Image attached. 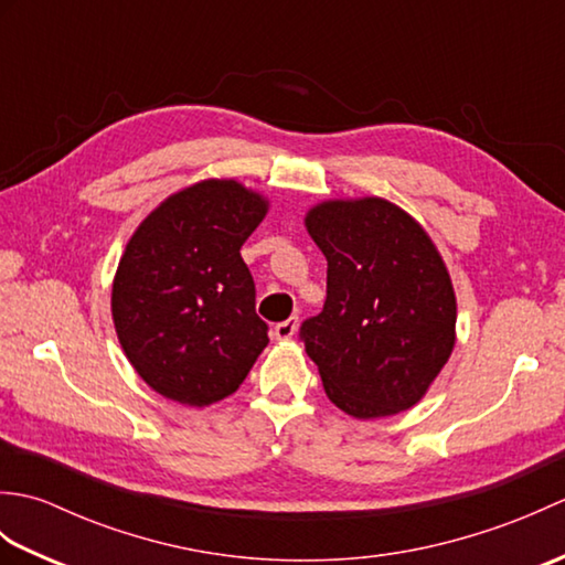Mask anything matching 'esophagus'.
<instances>
[{
  "label": "esophagus",
  "mask_w": 565,
  "mask_h": 565,
  "mask_svg": "<svg viewBox=\"0 0 565 565\" xmlns=\"http://www.w3.org/2000/svg\"><path fill=\"white\" fill-rule=\"evenodd\" d=\"M296 330H298V318L294 316V318L284 320V322H276V326H274V338L276 340H291L294 334H296Z\"/></svg>",
  "instance_id": "34e87169"
}]
</instances>
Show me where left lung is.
Listing matches in <instances>:
<instances>
[{
  "mask_svg": "<svg viewBox=\"0 0 565 565\" xmlns=\"http://www.w3.org/2000/svg\"><path fill=\"white\" fill-rule=\"evenodd\" d=\"M328 259V296L301 340L328 398L356 419L425 398L456 344V296L439 249L395 203L332 199L306 213Z\"/></svg>",
  "mask_w": 565,
  "mask_h": 565,
  "instance_id": "1",
  "label": "left lung"
}]
</instances>
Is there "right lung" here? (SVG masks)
<instances>
[{"mask_svg":"<svg viewBox=\"0 0 565 565\" xmlns=\"http://www.w3.org/2000/svg\"><path fill=\"white\" fill-rule=\"evenodd\" d=\"M267 211L269 201L235 179H203L167 196L130 235L111 316L128 362L154 393L191 407L218 403L267 347L239 257Z\"/></svg>","mask_w":565,"mask_h":565,"instance_id":"1","label":"right lung"}]
</instances>
